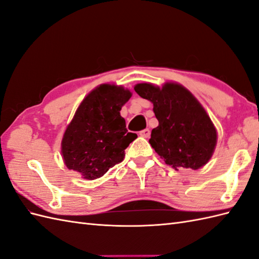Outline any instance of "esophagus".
<instances>
[{
  "mask_svg": "<svg viewBox=\"0 0 259 259\" xmlns=\"http://www.w3.org/2000/svg\"><path fill=\"white\" fill-rule=\"evenodd\" d=\"M150 134H151V132H150L149 129H143V130H141V131L139 132V135H140L141 137H143V138H149V137H150Z\"/></svg>",
  "mask_w": 259,
  "mask_h": 259,
  "instance_id": "esophagus-1",
  "label": "esophagus"
}]
</instances>
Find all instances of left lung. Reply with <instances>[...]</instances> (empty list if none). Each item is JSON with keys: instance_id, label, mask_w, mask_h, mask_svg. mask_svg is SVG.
Returning <instances> with one entry per match:
<instances>
[{"instance_id": "obj_1", "label": "left lung", "mask_w": 259, "mask_h": 259, "mask_svg": "<svg viewBox=\"0 0 259 259\" xmlns=\"http://www.w3.org/2000/svg\"><path fill=\"white\" fill-rule=\"evenodd\" d=\"M136 93L153 104L159 125L149 140L154 151L173 169L197 170L212 158L216 129L205 109L188 89L176 82L160 88L138 83Z\"/></svg>"}]
</instances>
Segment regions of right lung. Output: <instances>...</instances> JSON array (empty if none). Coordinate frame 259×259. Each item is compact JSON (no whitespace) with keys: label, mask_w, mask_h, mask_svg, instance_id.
I'll use <instances>...</instances> for the list:
<instances>
[{"label":"right lung","mask_w":259,"mask_h":259,"mask_svg":"<svg viewBox=\"0 0 259 259\" xmlns=\"http://www.w3.org/2000/svg\"><path fill=\"white\" fill-rule=\"evenodd\" d=\"M130 97V90L110 83H102L86 96L62 140L63 159L69 170L95 180L123 160L124 150L137 139L120 116Z\"/></svg>","instance_id":"obj_1"}]
</instances>
